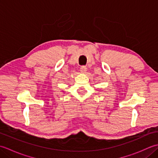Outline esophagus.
<instances>
[{
  "mask_svg": "<svg viewBox=\"0 0 158 158\" xmlns=\"http://www.w3.org/2000/svg\"><path fill=\"white\" fill-rule=\"evenodd\" d=\"M80 71L81 73H85L87 71V67L86 66H81L80 68Z\"/></svg>",
  "mask_w": 158,
  "mask_h": 158,
  "instance_id": "1",
  "label": "esophagus"
}]
</instances>
